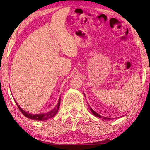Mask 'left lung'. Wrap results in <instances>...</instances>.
I'll return each mask as SVG.
<instances>
[{
    "label": "left lung",
    "mask_w": 150,
    "mask_h": 150,
    "mask_svg": "<svg viewBox=\"0 0 150 150\" xmlns=\"http://www.w3.org/2000/svg\"><path fill=\"white\" fill-rule=\"evenodd\" d=\"M90 109H91V112L94 115H96V117H100V118H102V117L101 115H100L99 114H98L97 112H96L95 111H94V110H93V109H92L91 108H90ZM103 119H104V120H110V118H106V117H103Z\"/></svg>",
    "instance_id": "8db88e82"
}]
</instances>
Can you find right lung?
Instances as JSON below:
<instances>
[{"mask_svg": "<svg viewBox=\"0 0 150 150\" xmlns=\"http://www.w3.org/2000/svg\"><path fill=\"white\" fill-rule=\"evenodd\" d=\"M60 102H61V98H59L58 104H57V106L54 108V109H53L52 110H51V111H50V112H47V113H43V114L28 113V112H26L24 111V110H22V108L20 107L19 105L16 103V104H17L18 107V108H19V110H20V112H21L24 116L26 117L32 119V120H39V121H45V120H48V119H50V118L53 117H54L55 115L57 114V112H58L59 106H60Z\"/></svg>", "mask_w": 150, "mask_h": 150, "instance_id": "add662e5", "label": "right lung"}]
</instances>
